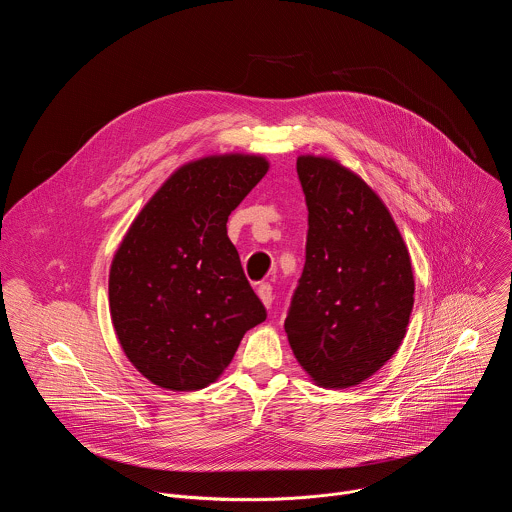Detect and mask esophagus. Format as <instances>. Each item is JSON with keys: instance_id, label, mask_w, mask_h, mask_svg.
<instances>
[{"instance_id": "1", "label": "esophagus", "mask_w": 512, "mask_h": 512, "mask_svg": "<svg viewBox=\"0 0 512 512\" xmlns=\"http://www.w3.org/2000/svg\"><path fill=\"white\" fill-rule=\"evenodd\" d=\"M257 296H259V300L263 302L265 308H271V304H273V289H271L269 283H259L257 285Z\"/></svg>"}]
</instances>
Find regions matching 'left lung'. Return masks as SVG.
<instances>
[{
	"instance_id": "obj_1",
	"label": "left lung",
	"mask_w": 512,
	"mask_h": 512,
	"mask_svg": "<svg viewBox=\"0 0 512 512\" xmlns=\"http://www.w3.org/2000/svg\"><path fill=\"white\" fill-rule=\"evenodd\" d=\"M308 206L306 265L285 334L326 389L375 375L401 346L413 310L411 257L379 194L324 156H300Z\"/></svg>"
}]
</instances>
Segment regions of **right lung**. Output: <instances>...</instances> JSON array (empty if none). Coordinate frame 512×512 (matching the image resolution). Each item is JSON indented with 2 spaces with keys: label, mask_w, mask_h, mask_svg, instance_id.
Returning a JSON list of instances; mask_svg holds the SVG:
<instances>
[{
  "label": "right lung",
  "mask_w": 512,
  "mask_h": 512,
  "mask_svg": "<svg viewBox=\"0 0 512 512\" xmlns=\"http://www.w3.org/2000/svg\"><path fill=\"white\" fill-rule=\"evenodd\" d=\"M267 170L253 154L188 162L125 233L109 271V310L125 356L154 385L208 387L267 318L227 235L229 214Z\"/></svg>",
  "instance_id": "add662e5"
}]
</instances>
